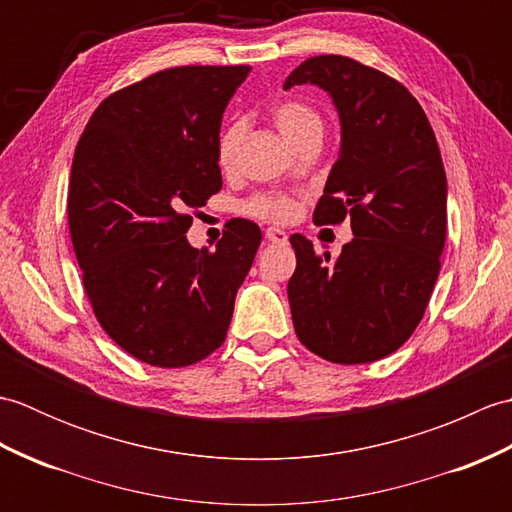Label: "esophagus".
Returning a JSON list of instances; mask_svg holds the SVG:
<instances>
[{
    "label": "esophagus",
    "instance_id": "esophagus-1",
    "mask_svg": "<svg viewBox=\"0 0 512 512\" xmlns=\"http://www.w3.org/2000/svg\"><path fill=\"white\" fill-rule=\"evenodd\" d=\"M266 239H268V242H273V244H286L288 235L281 231V228L270 226V228H266Z\"/></svg>",
    "mask_w": 512,
    "mask_h": 512
}]
</instances>
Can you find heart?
<instances>
[{"label": "heart", "instance_id": "obj_1", "mask_svg": "<svg viewBox=\"0 0 512 512\" xmlns=\"http://www.w3.org/2000/svg\"><path fill=\"white\" fill-rule=\"evenodd\" d=\"M270 121L277 127V132L286 138V143H290L295 149L312 138H321L323 132V121L319 112L306 101L292 99V96L273 103V107H270ZM242 136V123L226 125L220 132V138H217V162H220L222 169H231L235 165ZM244 209L248 215L259 217V220L286 222L295 215L297 206L295 200H290L288 195L259 193L253 200L246 202Z\"/></svg>", "mask_w": 512, "mask_h": 512}]
</instances>
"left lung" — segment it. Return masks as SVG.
I'll list each match as a JSON object with an SVG mask.
<instances>
[{
  "instance_id": "left-lung-1",
  "label": "left lung",
  "mask_w": 512,
  "mask_h": 512,
  "mask_svg": "<svg viewBox=\"0 0 512 512\" xmlns=\"http://www.w3.org/2000/svg\"><path fill=\"white\" fill-rule=\"evenodd\" d=\"M319 85L341 118V154L314 224L350 217L341 255L292 235L288 281L299 341L330 363L361 365L405 343L424 317L447 239V176L427 114L405 85L341 54L292 70L284 90Z\"/></svg>"
}]
</instances>
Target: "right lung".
Wrapping results in <instances>:
<instances>
[{
	"label": "right lung",
	"instance_id": "1",
	"mask_svg": "<svg viewBox=\"0 0 512 512\" xmlns=\"http://www.w3.org/2000/svg\"><path fill=\"white\" fill-rule=\"evenodd\" d=\"M248 65H180L118 90L76 143L68 224L83 288L107 336L154 367H187L226 339L237 288L262 242L226 222L193 248L191 209L222 189V114Z\"/></svg>",
	"mask_w": 512,
	"mask_h": 512
}]
</instances>
